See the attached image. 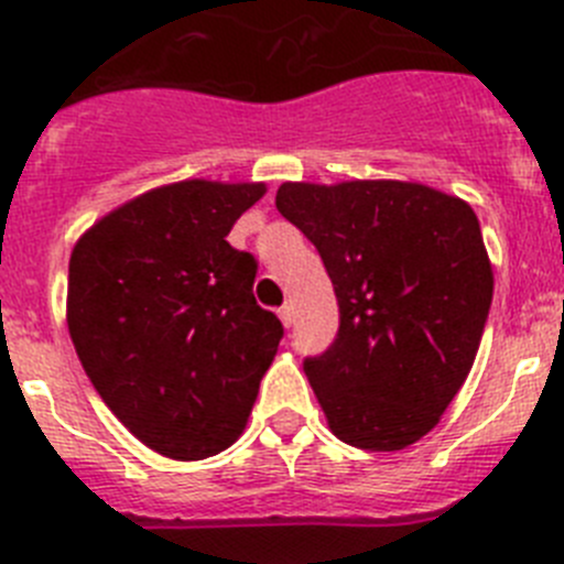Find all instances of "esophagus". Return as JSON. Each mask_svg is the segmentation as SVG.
<instances>
[{"label":"esophagus","instance_id":"1","mask_svg":"<svg viewBox=\"0 0 564 564\" xmlns=\"http://www.w3.org/2000/svg\"><path fill=\"white\" fill-rule=\"evenodd\" d=\"M278 317H281L283 328H292V323H294V308H292V306H283L281 312H278Z\"/></svg>","mask_w":564,"mask_h":564}]
</instances>
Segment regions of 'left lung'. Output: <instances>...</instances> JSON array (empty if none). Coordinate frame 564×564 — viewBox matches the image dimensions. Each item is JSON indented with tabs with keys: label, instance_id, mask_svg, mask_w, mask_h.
I'll return each mask as SVG.
<instances>
[{
	"label": "left lung",
	"instance_id": "1",
	"mask_svg": "<svg viewBox=\"0 0 564 564\" xmlns=\"http://www.w3.org/2000/svg\"><path fill=\"white\" fill-rule=\"evenodd\" d=\"M275 205L323 256L339 334L306 376L328 429L361 451L423 440L478 354L492 264L476 210L414 181L281 183Z\"/></svg>",
	"mask_w": 564,
	"mask_h": 564
}]
</instances>
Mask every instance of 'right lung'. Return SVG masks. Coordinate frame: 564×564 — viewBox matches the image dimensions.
<instances>
[{
  "label": "right lung",
  "instance_id": "obj_1",
  "mask_svg": "<svg viewBox=\"0 0 564 564\" xmlns=\"http://www.w3.org/2000/svg\"><path fill=\"white\" fill-rule=\"evenodd\" d=\"M267 183L192 177L99 217L68 258L66 325L119 423L155 454L197 462L245 431L283 336L252 297L256 261L228 245Z\"/></svg>",
  "mask_w": 564,
  "mask_h": 564
}]
</instances>
